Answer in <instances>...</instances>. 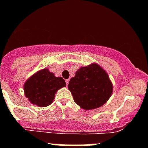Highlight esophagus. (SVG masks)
Returning <instances> with one entry per match:
<instances>
[{"mask_svg": "<svg viewBox=\"0 0 148 148\" xmlns=\"http://www.w3.org/2000/svg\"><path fill=\"white\" fill-rule=\"evenodd\" d=\"M69 79H66V86L69 84Z\"/></svg>", "mask_w": 148, "mask_h": 148, "instance_id": "1", "label": "esophagus"}]
</instances>
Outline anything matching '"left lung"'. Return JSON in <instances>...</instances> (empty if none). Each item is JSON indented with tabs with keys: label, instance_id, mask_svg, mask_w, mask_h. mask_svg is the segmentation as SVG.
<instances>
[{
	"label": "left lung",
	"instance_id": "1",
	"mask_svg": "<svg viewBox=\"0 0 148 148\" xmlns=\"http://www.w3.org/2000/svg\"><path fill=\"white\" fill-rule=\"evenodd\" d=\"M68 89L74 101L86 110H94L107 102L112 94V84L107 73L93 63L80 67L70 79Z\"/></svg>",
	"mask_w": 148,
	"mask_h": 148
}]
</instances>
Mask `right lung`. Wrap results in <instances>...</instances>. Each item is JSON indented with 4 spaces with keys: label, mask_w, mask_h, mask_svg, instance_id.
Instances as JSON below:
<instances>
[{
    "label": "right lung",
    "mask_w": 148,
    "mask_h": 148,
    "mask_svg": "<svg viewBox=\"0 0 148 148\" xmlns=\"http://www.w3.org/2000/svg\"><path fill=\"white\" fill-rule=\"evenodd\" d=\"M64 86L66 82L62 77H56L48 69H44L26 80L23 89L31 104L44 107L51 104L56 92Z\"/></svg>",
    "instance_id": "1"
}]
</instances>
